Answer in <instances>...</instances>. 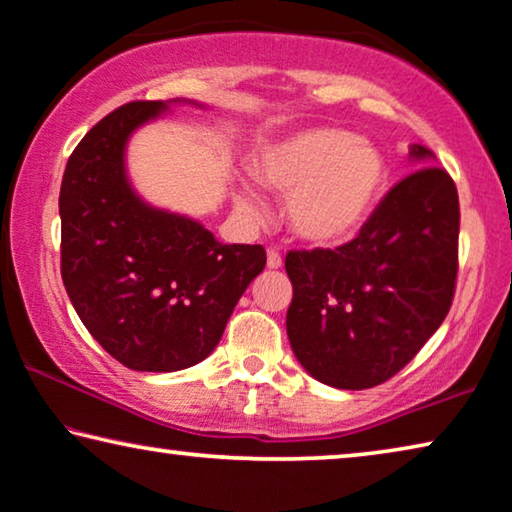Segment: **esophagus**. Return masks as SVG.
Wrapping results in <instances>:
<instances>
[{
	"label": "esophagus",
	"mask_w": 512,
	"mask_h": 512,
	"mask_svg": "<svg viewBox=\"0 0 512 512\" xmlns=\"http://www.w3.org/2000/svg\"><path fill=\"white\" fill-rule=\"evenodd\" d=\"M266 266H269V269H280L282 257L278 250H269V253H266Z\"/></svg>",
	"instance_id": "esophagus-1"
}]
</instances>
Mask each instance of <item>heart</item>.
I'll use <instances>...</instances> for the list:
<instances>
[{"label":"heart","instance_id":"obj_1","mask_svg":"<svg viewBox=\"0 0 512 512\" xmlns=\"http://www.w3.org/2000/svg\"><path fill=\"white\" fill-rule=\"evenodd\" d=\"M253 177L287 197V220L312 246H340L361 232L386 186V160L370 142L329 126L301 128L264 144L253 160ZM241 213L264 211L253 183L236 186Z\"/></svg>","mask_w":512,"mask_h":512}]
</instances>
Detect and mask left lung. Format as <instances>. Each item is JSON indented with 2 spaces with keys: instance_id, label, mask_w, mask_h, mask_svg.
Listing matches in <instances>:
<instances>
[{
  "instance_id": "1",
  "label": "left lung",
  "mask_w": 512,
  "mask_h": 512,
  "mask_svg": "<svg viewBox=\"0 0 512 512\" xmlns=\"http://www.w3.org/2000/svg\"><path fill=\"white\" fill-rule=\"evenodd\" d=\"M409 158L421 170L388 190L354 241L287 253L289 345L326 386L363 391L391 379L451 310L457 188L430 149L411 144Z\"/></svg>"
}]
</instances>
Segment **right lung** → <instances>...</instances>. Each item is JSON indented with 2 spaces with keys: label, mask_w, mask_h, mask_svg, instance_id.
Segmentation results:
<instances>
[{
  "label": "right lung",
  "mask_w": 512,
  "mask_h": 512,
  "mask_svg": "<svg viewBox=\"0 0 512 512\" xmlns=\"http://www.w3.org/2000/svg\"><path fill=\"white\" fill-rule=\"evenodd\" d=\"M177 103L190 101H137L110 112L82 137L61 179L68 299L98 345L137 372L204 361L266 264L262 246H225L200 220L142 200L128 179V140Z\"/></svg>",
  "instance_id": "1"
}]
</instances>
